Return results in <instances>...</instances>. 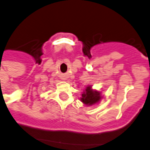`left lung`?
Returning <instances> with one entry per match:
<instances>
[{"label":"left lung","instance_id":"1","mask_svg":"<svg viewBox=\"0 0 150 150\" xmlns=\"http://www.w3.org/2000/svg\"><path fill=\"white\" fill-rule=\"evenodd\" d=\"M103 98V96H102V91L93 89L91 85H88L82 93L80 101L84 105L91 106L98 104Z\"/></svg>","mask_w":150,"mask_h":150}]
</instances>
